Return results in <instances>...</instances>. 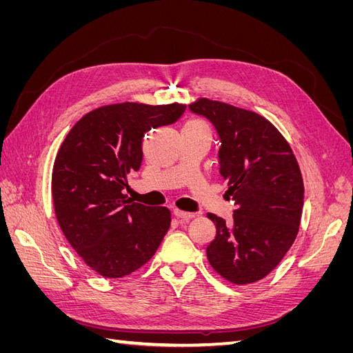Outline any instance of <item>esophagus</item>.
Instances as JSON below:
<instances>
[{"label": "esophagus", "instance_id": "esophagus-1", "mask_svg": "<svg viewBox=\"0 0 353 353\" xmlns=\"http://www.w3.org/2000/svg\"><path fill=\"white\" fill-rule=\"evenodd\" d=\"M174 215H175L178 219L183 221V222H188L190 219L194 218V213L184 212V210H181V209H175V210H174Z\"/></svg>", "mask_w": 353, "mask_h": 353}]
</instances>
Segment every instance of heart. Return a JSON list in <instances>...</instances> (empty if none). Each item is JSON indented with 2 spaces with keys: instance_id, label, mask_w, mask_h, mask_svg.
<instances>
[{
  "instance_id": "b5f03b06",
  "label": "heart",
  "mask_w": 353,
  "mask_h": 353,
  "mask_svg": "<svg viewBox=\"0 0 353 353\" xmlns=\"http://www.w3.org/2000/svg\"><path fill=\"white\" fill-rule=\"evenodd\" d=\"M185 126H206V123L200 119H191L185 123Z\"/></svg>"
}]
</instances>
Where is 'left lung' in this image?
Segmentation results:
<instances>
[{
  "label": "left lung",
  "instance_id": "1",
  "mask_svg": "<svg viewBox=\"0 0 353 353\" xmlns=\"http://www.w3.org/2000/svg\"><path fill=\"white\" fill-rule=\"evenodd\" d=\"M188 108L216 128L219 174L236 205L231 223L208 213L216 227L209 263L232 284L259 281L296 240L305 194L301 168L283 134L259 113L205 97Z\"/></svg>",
  "mask_w": 353,
  "mask_h": 353
}]
</instances>
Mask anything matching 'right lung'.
<instances>
[{"mask_svg":"<svg viewBox=\"0 0 353 353\" xmlns=\"http://www.w3.org/2000/svg\"><path fill=\"white\" fill-rule=\"evenodd\" d=\"M184 110L181 103L101 105L83 114L59 148L51 175L57 222L79 258L105 279L141 268L169 230L168 208L135 203L123 188L141 166L144 134Z\"/></svg>","mask_w":353,"mask_h":353,"instance_id":"1","label":"right lung"}]
</instances>
